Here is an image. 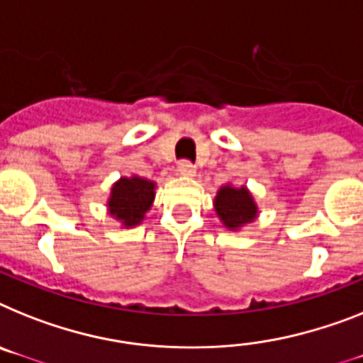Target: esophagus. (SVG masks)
Masks as SVG:
<instances>
[{"instance_id": "34e87169", "label": "esophagus", "mask_w": 363, "mask_h": 363, "mask_svg": "<svg viewBox=\"0 0 363 363\" xmlns=\"http://www.w3.org/2000/svg\"><path fill=\"white\" fill-rule=\"evenodd\" d=\"M179 173L184 177H194L196 175V166L188 162V160H182V162L179 164Z\"/></svg>"}]
</instances>
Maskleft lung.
Instances as JSON below:
<instances>
[{
    "mask_svg": "<svg viewBox=\"0 0 363 363\" xmlns=\"http://www.w3.org/2000/svg\"><path fill=\"white\" fill-rule=\"evenodd\" d=\"M214 210L227 230L240 233L245 225L258 218V205L247 186H234L230 182L219 188L214 197Z\"/></svg>",
    "mask_w": 363,
    "mask_h": 363,
    "instance_id": "left-lung-1",
    "label": "left lung"
}]
</instances>
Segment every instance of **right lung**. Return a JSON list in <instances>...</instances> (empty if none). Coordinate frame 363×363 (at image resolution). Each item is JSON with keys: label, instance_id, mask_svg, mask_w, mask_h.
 I'll return each instance as SVG.
<instances>
[{"label": "right lung", "instance_id": "1", "mask_svg": "<svg viewBox=\"0 0 363 363\" xmlns=\"http://www.w3.org/2000/svg\"><path fill=\"white\" fill-rule=\"evenodd\" d=\"M157 182L133 173L120 177L112 184L111 196L106 199V212L120 223L121 228H133L145 219V212L151 210L157 194Z\"/></svg>", "mask_w": 363, "mask_h": 363}]
</instances>
